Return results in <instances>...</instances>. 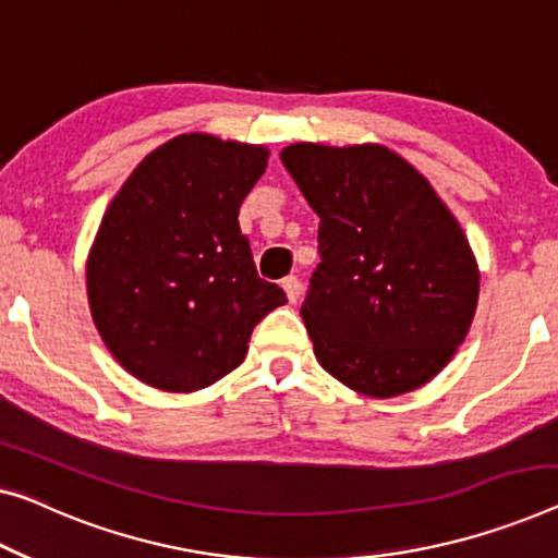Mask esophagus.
Wrapping results in <instances>:
<instances>
[{
	"instance_id": "34e87169",
	"label": "esophagus",
	"mask_w": 558,
	"mask_h": 558,
	"mask_svg": "<svg viewBox=\"0 0 558 558\" xmlns=\"http://www.w3.org/2000/svg\"><path fill=\"white\" fill-rule=\"evenodd\" d=\"M282 290H286L288 301L295 303L298 298H301V280H298L295 276H288L286 280H282Z\"/></svg>"
}]
</instances>
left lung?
Wrapping results in <instances>:
<instances>
[{
	"label": "left lung",
	"instance_id": "obj_1",
	"mask_svg": "<svg viewBox=\"0 0 558 558\" xmlns=\"http://www.w3.org/2000/svg\"><path fill=\"white\" fill-rule=\"evenodd\" d=\"M280 160L320 218V263L301 307L315 359L371 398L426 386L478 305V263L459 220L384 145L295 143Z\"/></svg>",
	"mask_w": 558,
	"mask_h": 558
}]
</instances>
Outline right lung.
I'll return each instance as SVG.
<instances>
[{
	"mask_svg": "<svg viewBox=\"0 0 558 558\" xmlns=\"http://www.w3.org/2000/svg\"><path fill=\"white\" fill-rule=\"evenodd\" d=\"M270 149L205 132L153 149L107 205L87 255L93 320L124 371L168 393L243 363L253 328L286 303L240 232Z\"/></svg>",
	"mask_w": 558,
	"mask_h": 558,
	"instance_id": "add662e5",
	"label": "right lung"
}]
</instances>
